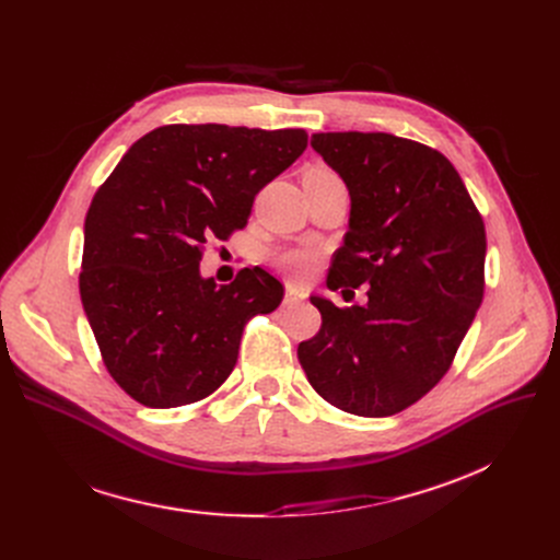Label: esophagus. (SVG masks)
<instances>
[{
  "mask_svg": "<svg viewBox=\"0 0 560 560\" xmlns=\"http://www.w3.org/2000/svg\"><path fill=\"white\" fill-rule=\"evenodd\" d=\"M306 300V292L300 288V285H292L288 283L285 285V295H283V304L285 306H292V304H300Z\"/></svg>",
  "mask_w": 560,
  "mask_h": 560,
  "instance_id": "obj_1",
  "label": "esophagus"
}]
</instances>
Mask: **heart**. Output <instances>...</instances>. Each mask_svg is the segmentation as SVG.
I'll use <instances>...</instances> for the list:
<instances>
[{"label":"heart","instance_id":"b5f03b06","mask_svg":"<svg viewBox=\"0 0 560 560\" xmlns=\"http://www.w3.org/2000/svg\"><path fill=\"white\" fill-rule=\"evenodd\" d=\"M315 170H325V167H315ZM272 262L279 270L292 275V277H306L317 262V252L304 249V247H290V249H279L272 254Z\"/></svg>","mask_w":560,"mask_h":560}]
</instances>
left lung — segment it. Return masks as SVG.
I'll return each mask as SVG.
<instances>
[{"label": "left lung", "instance_id": "8db88e82", "mask_svg": "<svg viewBox=\"0 0 560 560\" xmlns=\"http://www.w3.org/2000/svg\"><path fill=\"white\" fill-rule=\"evenodd\" d=\"M311 144L351 197L327 285L370 288L365 306L311 298L322 327L298 357L331 406L395 416L447 374L481 306L483 218L456 167L429 144L361 131L315 133Z\"/></svg>", "mask_w": 560, "mask_h": 560}]
</instances>
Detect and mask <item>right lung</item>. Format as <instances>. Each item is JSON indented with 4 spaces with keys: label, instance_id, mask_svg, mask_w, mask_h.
Returning a JSON list of instances; mask_svg holds the SVG:
<instances>
[{
    "label": "right lung",
    "instance_id": "add662e5",
    "mask_svg": "<svg viewBox=\"0 0 560 560\" xmlns=\"http://www.w3.org/2000/svg\"><path fill=\"white\" fill-rule=\"evenodd\" d=\"M304 129L165 125L131 144L83 224L81 304L102 361L150 408L215 393L238 361L247 322L272 313L283 285L245 268L201 279L209 241L245 229L256 195L295 163Z\"/></svg>",
    "mask_w": 560,
    "mask_h": 560
}]
</instances>
